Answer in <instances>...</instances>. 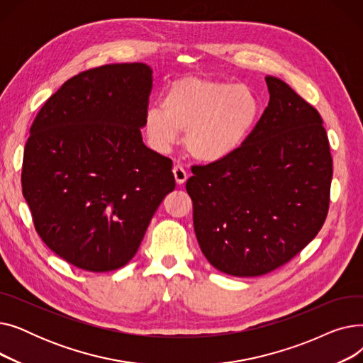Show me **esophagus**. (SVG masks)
<instances>
[{
    "label": "esophagus",
    "instance_id": "esophagus-1",
    "mask_svg": "<svg viewBox=\"0 0 363 363\" xmlns=\"http://www.w3.org/2000/svg\"><path fill=\"white\" fill-rule=\"evenodd\" d=\"M172 172H174V177H175V181H177L178 185H182L186 181L188 174H186V170L181 164H175L174 169H172Z\"/></svg>",
    "mask_w": 363,
    "mask_h": 363
}]
</instances>
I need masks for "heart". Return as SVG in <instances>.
<instances>
[{"instance_id": "1", "label": "heart", "mask_w": 363, "mask_h": 363, "mask_svg": "<svg viewBox=\"0 0 363 363\" xmlns=\"http://www.w3.org/2000/svg\"><path fill=\"white\" fill-rule=\"evenodd\" d=\"M257 95L247 86L203 76H182L166 88L162 106L145 113V130L156 148L175 144L185 132L184 145L201 163H220L250 138L260 118Z\"/></svg>"}]
</instances>
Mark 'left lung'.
Segmentation results:
<instances>
[{
	"mask_svg": "<svg viewBox=\"0 0 363 363\" xmlns=\"http://www.w3.org/2000/svg\"><path fill=\"white\" fill-rule=\"evenodd\" d=\"M269 104L242 148L196 164L186 181L203 255L220 272L259 277L290 262L320 231L333 157L318 110L266 76Z\"/></svg>",
	"mask_w": 363,
	"mask_h": 363,
	"instance_id": "8db88e82",
	"label": "left lung"
}]
</instances>
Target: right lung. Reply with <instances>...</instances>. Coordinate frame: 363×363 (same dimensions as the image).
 Returning <instances> with one entry per match:
<instances>
[{
	"mask_svg": "<svg viewBox=\"0 0 363 363\" xmlns=\"http://www.w3.org/2000/svg\"><path fill=\"white\" fill-rule=\"evenodd\" d=\"M151 85L144 63L81 72L51 95L30 126L23 197L38 235L79 269L125 266L175 188L172 160L141 137Z\"/></svg>",
	"mask_w": 363,
	"mask_h": 363,
	"instance_id": "obj_1",
	"label": "right lung"
}]
</instances>
